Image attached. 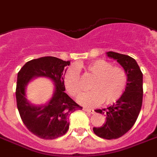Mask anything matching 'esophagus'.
I'll return each instance as SVG.
<instances>
[{
    "mask_svg": "<svg viewBox=\"0 0 157 157\" xmlns=\"http://www.w3.org/2000/svg\"><path fill=\"white\" fill-rule=\"evenodd\" d=\"M83 111H86V112H89L90 114H94V110L93 109H90V108H87V107H83Z\"/></svg>",
    "mask_w": 157,
    "mask_h": 157,
    "instance_id": "obj_1",
    "label": "esophagus"
}]
</instances>
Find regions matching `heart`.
<instances>
[{"instance_id":"1","label":"heart","mask_w":157,"mask_h":157,"mask_svg":"<svg viewBox=\"0 0 157 157\" xmlns=\"http://www.w3.org/2000/svg\"><path fill=\"white\" fill-rule=\"evenodd\" d=\"M86 68L95 77L90 84L91 91L80 96L77 99L79 103L87 106L100 103L111 105L120 99L126 90L128 80L125 70L101 59L90 62ZM63 84L71 96L76 97L82 93L83 86L76 66L71 65L65 71Z\"/></svg>"}]
</instances>
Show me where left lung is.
Segmentation results:
<instances>
[{
	"label": "left lung",
	"mask_w": 157,
	"mask_h": 157,
	"mask_svg": "<svg viewBox=\"0 0 157 157\" xmlns=\"http://www.w3.org/2000/svg\"><path fill=\"white\" fill-rule=\"evenodd\" d=\"M108 57L117 60L127 74L126 90L113 105L96 112L105 116V122L101 127H94V133L99 137L111 140L126 134L140 113L143 97V74L135 59L113 52H106Z\"/></svg>",
	"instance_id": "1"
}]
</instances>
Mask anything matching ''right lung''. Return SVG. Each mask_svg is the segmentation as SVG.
I'll list each match as a JSON object with an SVG mask.
<instances>
[{
	"label": "right lung",
	"instance_id": "1",
	"mask_svg": "<svg viewBox=\"0 0 157 157\" xmlns=\"http://www.w3.org/2000/svg\"><path fill=\"white\" fill-rule=\"evenodd\" d=\"M69 65V61L44 56L26 62L17 75L16 97L21 118L26 128L41 139L53 140L66 134L71 114L82 109L65 92L63 75ZM39 76L51 78L55 90L45 105L34 106L26 99L25 89L32 78Z\"/></svg>",
	"mask_w": 157,
	"mask_h": 157
}]
</instances>
